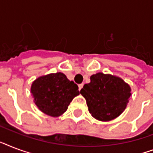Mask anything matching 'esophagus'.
Returning a JSON list of instances; mask_svg holds the SVG:
<instances>
[{"mask_svg": "<svg viewBox=\"0 0 153 153\" xmlns=\"http://www.w3.org/2000/svg\"><path fill=\"white\" fill-rule=\"evenodd\" d=\"M82 86H83V84H79V91H81V89L82 88Z\"/></svg>", "mask_w": 153, "mask_h": 153, "instance_id": "obj_1", "label": "esophagus"}]
</instances>
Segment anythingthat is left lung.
<instances>
[{
  "instance_id": "8db88e82",
  "label": "left lung",
  "mask_w": 153,
  "mask_h": 153,
  "mask_svg": "<svg viewBox=\"0 0 153 153\" xmlns=\"http://www.w3.org/2000/svg\"><path fill=\"white\" fill-rule=\"evenodd\" d=\"M130 92V86L123 79L101 72L91 75V82L80 91L92 117L102 121H111L122 114Z\"/></svg>"
}]
</instances>
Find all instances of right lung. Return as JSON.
Returning a JSON list of instances; mask_svg holds the SVG:
<instances>
[{
  "label": "right lung",
  "mask_w": 153,
  "mask_h": 153,
  "mask_svg": "<svg viewBox=\"0 0 153 153\" xmlns=\"http://www.w3.org/2000/svg\"><path fill=\"white\" fill-rule=\"evenodd\" d=\"M31 93L40 111L49 116L59 117L66 112L79 91L74 82L57 72L36 79L31 86Z\"/></svg>",
  "instance_id": "add662e5"
}]
</instances>
